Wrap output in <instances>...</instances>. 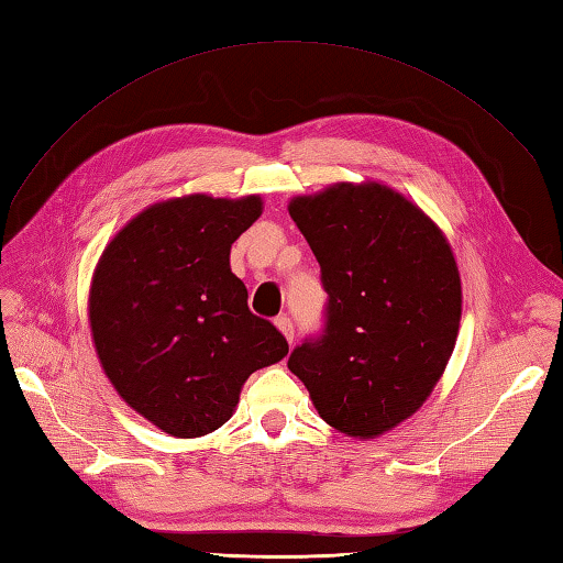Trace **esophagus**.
I'll list each match as a JSON object with an SVG mask.
<instances>
[{"label": "esophagus", "mask_w": 563, "mask_h": 563, "mask_svg": "<svg viewBox=\"0 0 563 563\" xmlns=\"http://www.w3.org/2000/svg\"><path fill=\"white\" fill-rule=\"evenodd\" d=\"M274 324L279 327V332L286 336V341H294V322H291V318H286V314H279L277 320H274Z\"/></svg>", "instance_id": "34e87169"}]
</instances>
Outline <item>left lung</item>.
Here are the masks:
<instances>
[{"label": "left lung", "instance_id": "obj_1", "mask_svg": "<svg viewBox=\"0 0 563 563\" xmlns=\"http://www.w3.org/2000/svg\"><path fill=\"white\" fill-rule=\"evenodd\" d=\"M289 214L320 263L324 327L289 355L324 422L373 440L428 399L456 344L461 277L430 217L379 184H336Z\"/></svg>", "mask_w": 563, "mask_h": 563}]
</instances>
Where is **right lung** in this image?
Returning <instances> with one entry per match:
<instances>
[{
	"instance_id": "obj_1",
	"label": "right lung",
	"mask_w": 563,
	"mask_h": 563,
	"mask_svg": "<svg viewBox=\"0 0 563 563\" xmlns=\"http://www.w3.org/2000/svg\"><path fill=\"white\" fill-rule=\"evenodd\" d=\"M263 200L157 202L107 245L90 286L100 363L133 410L172 437H202L234 413L243 382L289 353L249 308L229 251Z\"/></svg>"
}]
</instances>
